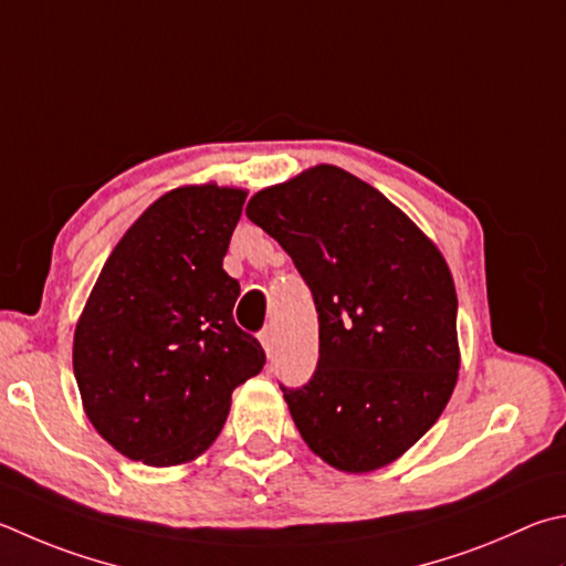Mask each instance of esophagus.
Returning <instances> with one entry per match:
<instances>
[{
    "instance_id": "esophagus-1",
    "label": "esophagus",
    "mask_w": 566,
    "mask_h": 566,
    "mask_svg": "<svg viewBox=\"0 0 566 566\" xmlns=\"http://www.w3.org/2000/svg\"><path fill=\"white\" fill-rule=\"evenodd\" d=\"M260 342H262L264 354H266V356H272V354H274V328H272V326L262 328V334H260Z\"/></svg>"
}]
</instances>
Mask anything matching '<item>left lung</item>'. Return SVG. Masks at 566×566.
Segmentation results:
<instances>
[{
  "instance_id": "obj_1",
  "label": "left lung",
  "mask_w": 566,
  "mask_h": 566,
  "mask_svg": "<svg viewBox=\"0 0 566 566\" xmlns=\"http://www.w3.org/2000/svg\"><path fill=\"white\" fill-rule=\"evenodd\" d=\"M292 256L318 314L310 384L282 386L304 443L371 472L423 438L458 381V296L443 254L371 185L316 166L248 202Z\"/></svg>"
}]
</instances>
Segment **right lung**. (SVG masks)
<instances>
[{"mask_svg":"<svg viewBox=\"0 0 566 566\" xmlns=\"http://www.w3.org/2000/svg\"><path fill=\"white\" fill-rule=\"evenodd\" d=\"M248 192L185 185L123 234L74 334V376L98 436L130 460L180 465L205 453L232 390L264 366L234 324L240 282L222 270Z\"/></svg>","mask_w":566,"mask_h":566,"instance_id":"obj_1","label":"right lung"}]
</instances>
